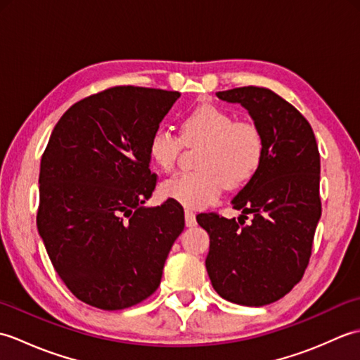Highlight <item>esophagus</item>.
<instances>
[{"instance_id": "1", "label": "esophagus", "mask_w": 360, "mask_h": 360, "mask_svg": "<svg viewBox=\"0 0 360 360\" xmlns=\"http://www.w3.org/2000/svg\"><path fill=\"white\" fill-rule=\"evenodd\" d=\"M196 224V217L192 210H186V226L187 227H193Z\"/></svg>"}]
</instances>
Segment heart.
Segmentation results:
<instances>
[{
  "mask_svg": "<svg viewBox=\"0 0 360 360\" xmlns=\"http://www.w3.org/2000/svg\"><path fill=\"white\" fill-rule=\"evenodd\" d=\"M184 143H204L193 173H179L160 184V193L187 209L213 204L223 187L236 188L252 179L264 159V136L249 122H236L215 105H201L182 120ZM170 128L158 127L148 139V155L160 170L170 172L181 150Z\"/></svg>",
  "mask_w": 360,
  "mask_h": 360,
  "instance_id": "heart-1",
  "label": "heart"
}]
</instances>
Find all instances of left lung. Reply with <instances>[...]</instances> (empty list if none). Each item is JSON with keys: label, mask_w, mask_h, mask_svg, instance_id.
Returning a JSON list of instances; mask_svg holds the SVG:
<instances>
[{"label": "left lung", "mask_w": 360, "mask_h": 360, "mask_svg": "<svg viewBox=\"0 0 360 360\" xmlns=\"http://www.w3.org/2000/svg\"><path fill=\"white\" fill-rule=\"evenodd\" d=\"M218 98L240 103L264 136L259 170L232 200L249 225L217 213H200L210 236L205 269L226 300L263 307L280 300L302 280L322 215L320 155L309 122L271 89L243 86Z\"/></svg>", "instance_id": "8db88e82"}]
</instances>
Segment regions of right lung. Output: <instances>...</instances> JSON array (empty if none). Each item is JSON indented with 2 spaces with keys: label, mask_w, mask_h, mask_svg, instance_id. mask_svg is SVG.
<instances>
[{
  "label": "right lung",
  "mask_w": 360,
  "mask_h": 360,
  "mask_svg": "<svg viewBox=\"0 0 360 360\" xmlns=\"http://www.w3.org/2000/svg\"><path fill=\"white\" fill-rule=\"evenodd\" d=\"M178 91L114 86L74 103L40 164L37 227L53 269L91 307L117 311L150 297L162 278L184 209L145 207L156 187L148 139Z\"/></svg>",
  "instance_id": "1"
}]
</instances>
